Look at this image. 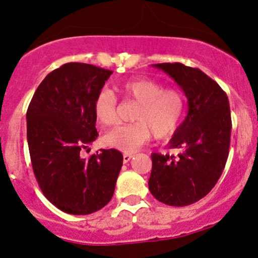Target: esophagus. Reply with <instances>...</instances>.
I'll list each match as a JSON object with an SVG mask.
<instances>
[{
	"mask_svg": "<svg viewBox=\"0 0 258 258\" xmlns=\"http://www.w3.org/2000/svg\"><path fill=\"white\" fill-rule=\"evenodd\" d=\"M132 157H133L132 153H125V155H123V163H127Z\"/></svg>",
	"mask_w": 258,
	"mask_h": 258,
	"instance_id": "1",
	"label": "esophagus"
}]
</instances>
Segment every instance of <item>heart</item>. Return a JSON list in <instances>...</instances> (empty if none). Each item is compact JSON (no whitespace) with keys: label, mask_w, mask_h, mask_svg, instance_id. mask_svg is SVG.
I'll return each instance as SVG.
<instances>
[{"label":"heart","mask_w":258,"mask_h":258,"mask_svg":"<svg viewBox=\"0 0 258 258\" xmlns=\"http://www.w3.org/2000/svg\"><path fill=\"white\" fill-rule=\"evenodd\" d=\"M119 91L139 103L135 123L119 125L103 137L107 146L125 153H133L151 139L174 135L184 115V97L178 90L164 89L162 84L148 78H135L123 82ZM97 121L110 126L116 121V97L108 89L101 90L94 101Z\"/></svg>","instance_id":"heart-1"}]
</instances>
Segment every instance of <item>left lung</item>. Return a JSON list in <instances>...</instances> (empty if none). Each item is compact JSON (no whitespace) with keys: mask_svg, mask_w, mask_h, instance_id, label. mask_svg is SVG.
Returning a JSON list of instances; mask_svg holds the SVG:
<instances>
[{"mask_svg":"<svg viewBox=\"0 0 258 258\" xmlns=\"http://www.w3.org/2000/svg\"><path fill=\"white\" fill-rule=\"evenodd\" d=\"M152 67L164 71L183 90L188 113L169 142L177 156L152 153L151 194L169 206H188L210 193L226 164L231 112L226 93L200 69L181 63Z\"/></svg>","mask_w":258,"mask_h":258,"instance_id":"1","label":"left lung"}]
</instances>
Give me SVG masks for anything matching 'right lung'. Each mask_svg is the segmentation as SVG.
<instances>
[{"label": "right lung", "mask_w": 258, "mask_h": 258, "mask_svg": "<svg viewBox=\"0 0 258 258\" xmlns=\"http://www.w3.org/2000/svg\"><path fill=\"white\" fill-rule=\"evenodd\" d=\"M113 71L68 63L44 78L27 109V142L39 187L60 211L86 216L110 201L122 153L81 151L97 138L94 101Z\"/></svg>", "instance_id": "add662e5"}]
</instances>
